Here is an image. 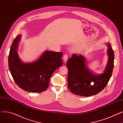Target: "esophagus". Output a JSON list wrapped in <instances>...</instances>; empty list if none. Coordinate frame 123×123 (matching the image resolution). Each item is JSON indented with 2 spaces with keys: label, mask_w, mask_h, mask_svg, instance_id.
<instances>
[{
  "label": "esophagus",
  "mask_w": 123,
  "mask_h": 123,
  "mask_svg": "<svg viewBox=\"0 0 123 123\" xmlns=\"http://www.w3.org/2000/svg\"><path fill=\"white\" fill-rule=\"evenodd\" d=\"M68 58V56L67 55H65L63 56V60L64 61V62H66Z\"/></svg>",
  "instance_id": "esophagus-1"
}]
</instances>
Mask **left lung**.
Masks as SVG:
<instances>
[{"mask_svg": "<svg viewBox=\"0 0 123 123\" xmlns=\"http://www.w3.org/2000/svg\"><path fill=\"white\" fill-rule=\"evenodd\" d=\"M107 54L108 60L104 71L101 74L93 73L86 65L85 57L73 54L67 61L68 86L70 91L82 96H90L100 92L110 79L114 68V51L109 43Z\"/></svg>", "mask_w": 123, "mask_h": 123, "instance_id": "left-lung-1", "label": "left lung"}]
</instances>
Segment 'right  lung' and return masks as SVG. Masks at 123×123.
Returning a JSON list of instances; mask_svg holds the SVG:
<instances>
[{
	"instance_id": "obj_1",
	"label": "right lung",
	"mask_w": 123,
	"mask_h": 123,
	"mask_svg": "<svg viewBox=\"0 0 123 123\" xmlns=\"http://www.w3.org/2000/svg\"><path fill=\"white\" fill-rule=\"evenodd\" d=\"M21 38L18 35L12 43L8 56V66L16 84L26 91L40 93L46 90L50 79L55 70L63 64L62 52L47 50L36 60L23 62L19 57L17 48Z\"/></svg>"
}]
</instances>
